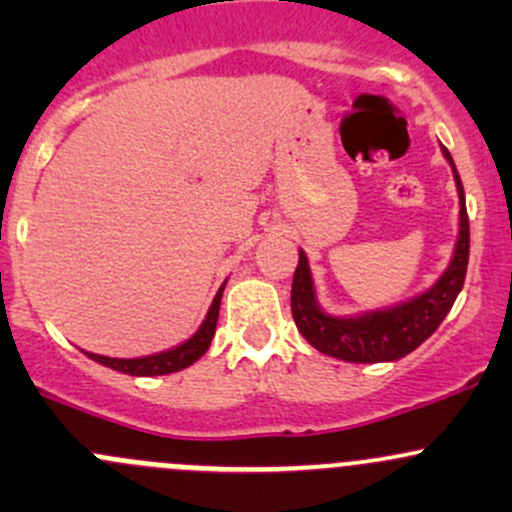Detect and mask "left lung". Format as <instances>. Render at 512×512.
I'll return each mask as SVG.
<instances>
[{
  "label": "left lung",
  "mask_w": 512,
  "mask_h": 512,
  "mask_svg": "<svg viewBox=\"0 0 512 512\" xmlns=\"http://www.w3.org/2000/svg\"><path fill=\"white\" fill-rule=\"evenodd\" d=\"M443 156L453 165L446 148H443ZM453 178H456L458 198H461V230H458L456 252L441 280L411 302L352 319L329 317L317 307L307 255L299 250V265L292 280V317L302 337L314 349L334 359L354 361V364H376V361H396L411 354L418 344H423L436 332L466 282L468 250H471L466 193H463L456 165H453Z\"/></svg>",
  "instance_id": "1"
}]
</instances>
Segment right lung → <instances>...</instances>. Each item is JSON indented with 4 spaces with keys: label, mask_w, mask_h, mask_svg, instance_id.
Here are the masks:
<instances>
[{
    "label": "right lung",
    "mask_w": 512,
    "mask_h": 512,
    "mask_svg": "<svg viewBox=\"0 0 512 512\" xmlns=\"http://www.w3.org/2000/svg\"><path fill=\"white\" fill-rule=\"evenodd\" d=\"M223 289L225 285L220 287L218 294H215L208 317H205V322L200 324L198 332H195L188 342L180 344V347L168 349V352H160L153 356H141V359H111V356H101V354H89V356L94 361H98V364L111 366V369L121 371V374H131V376H163V374H173V371L185 369V366L195 364V361L210 349V342H213L215 337V327H218Z\"/></svg>",
    "instance_id": "right-lung-1"
}]
</instances>
